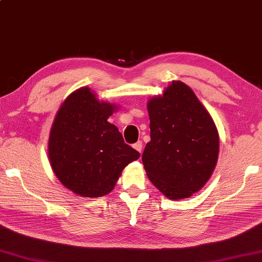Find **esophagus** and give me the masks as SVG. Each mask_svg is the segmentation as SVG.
Returning <instances> with one entry per match:
<instances>
[{
	"instance_id": "34e87169",
	"label": "esophagus",
	"mask_w": 262,
	"mask_h": 262,
	"mask_svg": "<svg viewBox=\"0 0 262 262\" xmlns=\"http://www.w3.org/2000/svg\"><path fill=\"white\" fill-rule=\"evenodd\" d=\"M142 146H143L142 141H138L137 143L133 144V148H135L137 151H139L140 153H141V151H142Z\"/></svg>"
}]
</instances>
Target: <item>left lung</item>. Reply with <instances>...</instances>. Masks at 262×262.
<instances>
[{
    "instance_id": "1",
    "label": "left lung",
    "mask_w": 262,
    "mask_h": 262,
    "mask_svg": "<svg viewBox=\"0 0 262 262\" xmlns=\"http://www.w3.org/2000/svg\"><path fill=\"white\" fill-rule=\"evenodd\" d=\"M146 107L151 131L142 155L146 176L168 199H187L203 188L218 161L214 121L181 81H172Z\"/></svg>"
}]
</instances>
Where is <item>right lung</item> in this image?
Returning <instances> with one entry per match:
<instances>
[{
	"mask_svg": "<svg viewBox=\"0 0 262 262\" xmlns=\"http://www.w3.org/2000/svg\"><path fill=\"white\" fill-rule=\"evenodd\" d=\"M118 106L100 101L90 88L69 94L51 126L48 156L59 181L84 198L110 193L123 169L140 153L124 143L109 119Z\"/></svg>",
	"mask_w": 262,
	"mask_h": 262,
	"instance_id": "1",
	"label": "right lung"
}]
</instances>
